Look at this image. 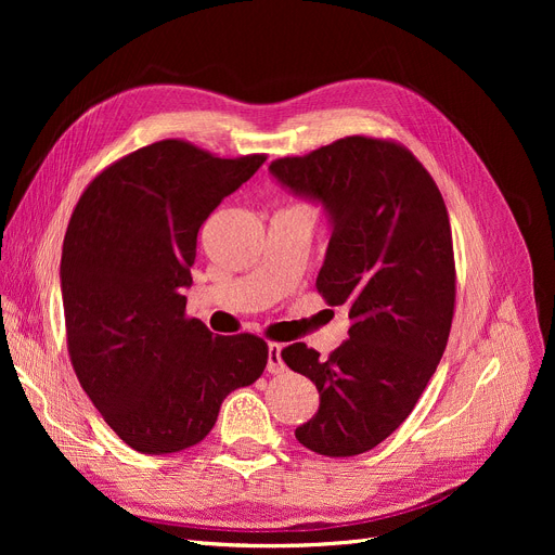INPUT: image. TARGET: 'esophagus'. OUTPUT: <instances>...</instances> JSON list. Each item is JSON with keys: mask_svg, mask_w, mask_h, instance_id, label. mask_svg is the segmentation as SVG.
<instances>
[{"mask_svg": "<svg viewBox=\"0 0 555 555\" xmlns=\"http://www.w3.org/2000/svg\"><path fill=\"white\" fill-rule=\"evenodd\" d=\"M281 344H276V341H272L270 346H268V371L270 373H274V375H279V373H283L285 371V364H283V360H281Z\"/></svg>", "mask_w": 555, "mask_h": 555, "instance_id": "esophagus-1", "label": "esophagus"}]
</instances>
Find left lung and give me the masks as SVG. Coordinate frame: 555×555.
<instances>
[{"label":"left lung","mask_w":555,"mask_h":555,"mask_svg":"<svg viewBox=\"0 0 555 555\" xmlns=\"http://www.w3.org/2000/svg\"><path fill=\"white\" fill-rule=\"evenodd\" d=\"M270 170L331 211L317 293L353 319L326 360L304 341L281 351L319 391L295 436L317 454L356 456L412 414L443 358L456 299L450 216L427 168L393 139L344 137Z\"/></svg>","instance_id":"left-lung-1"}]
</instances>
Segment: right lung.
I'll return each instance as SVG.
<instances>
[{
	"label": "right lung",
	"mask_w": 555,
	"mask_h": 555,
	"mask_svg": "<svg viewBox=\"0 0 555 555\" xmlns=\"http://www.w3.org/2000/svg\"><path fill=\"white\" fill-rule=\"evenodd\" d=\"M268 155L224 159L164 139L116 159L82 191L61 260L67 351L103 421L132 450L199 443L222 400L256 383L268 344L186 317L197 231Z\"/></svg>",
	"instance_id": "obj_1"
}]
</instances>
